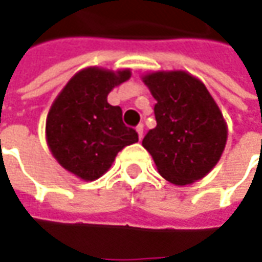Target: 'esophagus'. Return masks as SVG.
Segmentation results:
<instances>
[{
  "mask_svg": "<svg viewBox=\"0 0 262 262\" xmlns=\"http://www.w3.org/2000/svg\"><path fill=\"white\" fill-rule=\"evenodd\" d=\"M136 132H138V135H139V139L142 140V138H143V124H139V126L136 127Z\"/></svg>",
  "mask_w": 262,
  "mask_h": 262,
  "instance_id": "34e87169",
  "label": "esophagus"
}]
</instances>
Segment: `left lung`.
Here are the masks:
<instances>
[{"label":"left lung","instance_id":"8db88e82","mask_svg":"<svg viewBox=\"0 0 262 262\" xmlns=\"http://www.w3.org/2000/svg\"><path fill=\"white\" fill-rule=\"evenodd\" d=\"M142 79L157 100V127L142 145L159 174L176 185L207 176L221 159L228 127L206 85L185 71H158Z\"/></svg>","mask_w":262,"mask_h":262}]
</instances>
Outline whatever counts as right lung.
I'll use <instances>...</instances> for the list:
<instances>
[{"label":"right lung","mask_w":262,"mask_h":262,"mask_svg":"<svg viewBox=\"0 0 262 262\" xmlns=\"http://www.w3.org/2000/svg\"><path fill=\"white\" fill-rule=\"evenodd\" d=\"M129 78L130 69H82L52 104L48 145L59 164L78 178H100L124 146L139 140L136 130L123 123L122 108L107 103L108 93Z\"/></svg>","instance_id":"obj_1"}]
</instances>
